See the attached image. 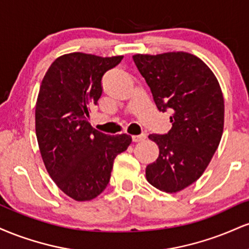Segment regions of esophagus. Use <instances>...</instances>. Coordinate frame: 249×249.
<instances>
[{
    "label": "esophagus",
    "mask_w": 249,
    "mask_h": 249,
    "mask_svg": "<svg viewBox=\"0 0 249 249\" xmlns=\"http://www.w3.org/2000/svg\"><path fill=\"white\" fill-rule=\"evenodd\" d=\"M144 139H146V134H145V133L138 134V136H132V141L136 142L144 141Z\"/></svg>",
    "instance_id": "esophagus-1"
}]
</instances>
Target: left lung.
<instances>
[{
	"label": "left lung",
	"instance_id": "8db88e82",
	"mask_svg": "<svg viewBox=\"0 0 249 249\" xmlns=\"http://www.w3.org/2000/svg\"><path fill=\"white\" fill-rule=\"evenodd\" d=\"M133 61L158 110L172 112L166 134L148 136L158 145L159 157L147 165L146 179L164 192H179L202 176L221 141V88L212 70L192 53H137Z\"/></svg>",
	"mask_w": 249,
	"mask_h": 249
}]
</instances>
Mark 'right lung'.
<instances>
[{
    "label": "right lung",
    "mask_w": 249,
    "mask_h": 249,
    "mask_svg": "<svg viewBox=\"0 0 249 249\" xmlns=\"http://www.w3.org/2000/svg\"><path fill=\"white\" fill-rule=\"evenodd\" d=\"M123 56L72 53L53 61L36 102V137L48 173L76 201L95 199L110 181L113 160L132 142L108 136L89 123L91 105L101 98L102 78Z\"/></svg>",
    "instance_id": "obj_1"
}]
</instances>
